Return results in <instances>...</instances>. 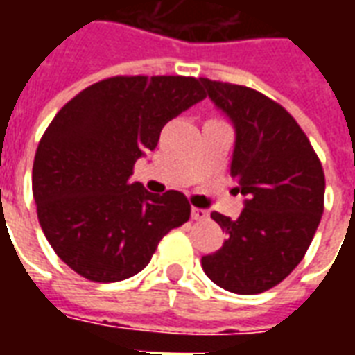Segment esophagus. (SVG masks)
Masks as SVG:
<instances>
[{"label":"esophagus","mask_w":355,"mask_h":355,"mask_svg":"<svg viewBox=\"0 0 355 355\" xmlns=\"http://www.w3.org/2000/svg\"><path fill=\"white\" fill-rule=\"evenodd\" d=\"M192 218H193V220H209V213L205 211V209L193 207L192 209Z\"/></svg>","instance_id":"34e87169"}]
</instances>
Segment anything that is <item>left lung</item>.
<instances>
[{
    "label": "left lung",
    "instance_id": "obj_1",
    "mask_svg": "<svg viewBox=\"0 0 355 355\" xmlns=\"http://www.w3.org/2000/svg\"><path fill=\"white\" fill-rule=\"evenodd\" d=\"M201 83L236 127L230 175L247 196L236 220L211 213L228 239L216 253L205 254L201 266L230 293H264L298 266L312 243L323 215V167L282 104L243 85L207 78Z\"/></svg>",
    "mask_w": 355,
    "mask_h": 355
}]
</instances>
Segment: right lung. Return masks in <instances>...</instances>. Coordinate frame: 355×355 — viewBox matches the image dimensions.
Returning a JSON list of instances; mask_svg holds the SVG:
<instances>
[{"label":"right lung","mask_w":355,"mask_h":355,"mask_svg":"<svg viewBox=\"0 0 355 355\" xmlns=\"http://www.w3.org/2000/svg\"><path fill=\"white\" fill-rule=\"evenodd\" d=\"M207 93L186 76H114L66 102L43 132L32 192L58 259L89 282L139 274L165 234L190 218L186 196L131 182L163 125Z\"/></svg>","instance_id":"right-lung-1"}]
</instances>
